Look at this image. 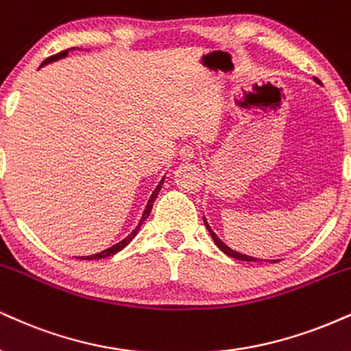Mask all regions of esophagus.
<instances>
[{
	"label": "esophagus",
	"mask_w": 351,
	"mask_h": 351,
	"mask_svg": "<svg viewBox=\"0 0 351 351\" xmlns=\"http://www.w3.org/2000/svg\"><path fill=\"white\" fill-rule=\"evenodd\" d=\"M194 154H196V147L193 143H184L180 149V157L183 160H193Z\"/></svg>",
	"instance_id": "obj_1"
}]
</instances>
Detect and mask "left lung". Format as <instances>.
<instances>
[{"label": "left lung", "mask_w": 351, "mask_h": 351, "mask_svg": "<svg viewBox=\"0 0 351 351\" xmlns=\"http://www.w3.org/2000/svg\"><path fill=\"white\" fill-rule=\"evenodd\" d=\"M314 82L315 83H319L320 84V82L317 78H314ZM204 226L208 227V230H209V234H210V237H213V240H214V243L217 245L219 248H221V250L226 253V255H229L230 258H235V260H240V261H267V260H260V258H255V256H248V255H243V253H240V252H235V250H232V248L229 247V245H226L222 242L221 239L217 237V234L216 232H214L213 229H210V226L208 223V219L204 217ZM269 263H276L278 260H268Z\"/></svg>", "instance_id": "1"}]
</instances>
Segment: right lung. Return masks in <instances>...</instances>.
<instances>
[{"instance_id":"add662e5","label":"right lung","mask_w":351,"mask_h":351,"mask_svg":"<svg viewBox=\"0 0 351 351\" xmlns=\"http://www.w3.org/2000/svg\"><path fill=\"white\" fill-rule=\"evenodd\" d=\"M71 50H77V49L73 47V49H69V50H63V52L57 53V55H52V57H49L47 60H44V62H42V65H40V66H44V65H49V63H52V62H57V60H60V58H65L66 55H69V52H71ZM80 50H83V49H80ZM163 181H165V176H163V178H162V181H160V183H158V186L154 189V193H152V196L149 197V202H147L145 209H143V214H142L141 221H138V223H137V227H135V229H134L132 232H130V234L128 235V237H125V239H122L121 242H117L116 245H112V247L106 248V250H103V252H99V253H95V255H88V256H77V258H80V260H99V258H108V256L114 255V253L121 252L122 248L125 247V245H129V243H130V240H132V239L135 237V235H137V232L141 230L142 223L145 222V219L150 216V213H152V208H154V202H155V199H157V196H158L160 189H162V184H163Z\"/></svg>"}]
</instances>
